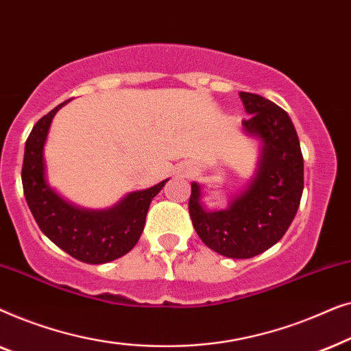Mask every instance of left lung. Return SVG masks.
Here are the masks:
<instances>
[{
  "mask_svg": "<svg viewBox=\"0 0 351 351\" xmlns=\"http://www.w3.org/2000/svg\"><path fill=\"white\" fill-rule=\"evenodd\" d=\"M246 113L243 128L261 141L256 176L222 210H206L193 182L191 222L206 246L230 258H249L270 249L294 220L304 191V156L289 114L262 95L239 93Z\"/></svg>",
  "mask_w": 351,
  "mask_h": 351,
  "instance_id": "obj_1",
  "label": "left lung"
}]
</instances>
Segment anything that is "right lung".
Wrapping results in <instances>:
<instances>
[{
  "instance_id": "right-lung-1",
  "label": "right lung",
  "mask_w": 351,
  "mask_h": 351,
  "mask_svg": "<svg viewBox=\"0 0 351 351\" xmlns=\"http://www.w3.org/2000/svg\"><path fill=\"white\" fill-rule=\"evenodd\" d=\"M66 102L45 114L27 138L22 165L23 195L38 227L56 246L81 262L107 263L136 246L152 199L167 179L152 189L132 191L113 208L104 210L76 208L57 195L46 182L43 152L52 118Z\"/></svg>"
}]
</instances>
